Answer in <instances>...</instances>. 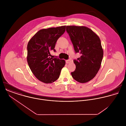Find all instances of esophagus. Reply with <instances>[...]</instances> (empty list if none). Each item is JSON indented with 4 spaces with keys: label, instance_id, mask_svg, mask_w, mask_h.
Masks as SVG:
<instances>
[{
    "label": "esophagus",
    "instance_id": "34e87169",
    "mask_svg": "<svg viewBox=\"0 0 126 126\" xmlns=\"http://www.w3.org/2000/svg\"><path fill=\"white\" fill-rule=\"evenodd\" d=\"M66 62L67 63H71V60H66Z\"/></svg>",
    "mask_w": 126,
    "mask_h": 126
}]
</instances>
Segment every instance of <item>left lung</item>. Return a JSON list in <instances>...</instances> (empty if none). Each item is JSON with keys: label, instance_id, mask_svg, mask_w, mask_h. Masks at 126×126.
Returning <instances> with one entry per match:
<instances>
[{"label": "left lung", "instance_id": "8db88e82", "mask_svg": "<svg viewBox=\"0 0 126 126\" xmlns=\"http://www.w3.org/2000/svg\"><path fill=\"white\" fill-rule=\"evenodd\" d=\"M76 53L81 56L74 60L76 69L71 72L73 78L80 83L92 79L98 72L103 56V50L98 36L85 26H67Z\"/></svg>", "mask_w": 126, "mask_h": 126}]
</instances>
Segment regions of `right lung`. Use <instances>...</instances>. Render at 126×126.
Segmentation results:
<instances>
[{"mask_svg": "<svg viewBox=\"0 0 126 126\" xmlns=\"http://www.w3.org/2000/svg\"><path fill=\"white\" fill-rule=\"evenodd\" d=\"M66 26L49 28L39 31L29 41L27 46V62L33 75L40 81L51 83L59 78L65 64L64 60L52 58L58 38L65 31Z\"/></svg>", "mask_w": 126, "mask_h": 126, "instance_id": "right-lung-1", "label": "right lung"}]
</instances>
